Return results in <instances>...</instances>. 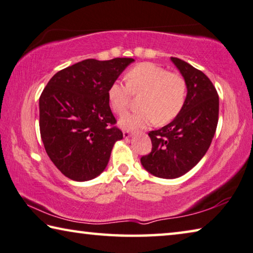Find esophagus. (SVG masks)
I'll return each mask as SVG.
<instances>
[{
	"label": "esophagus",
	"instance_id": "34e87169",
	"mask_svg": "<svg viewBox=\"0 0 253 253\" xmlns=\"http://www.w3.org/2000/svg\"><path fill=\"white\" fill-rule=\"evenodd\" d=\"M131 135H132V132H131V131H129V130H124V131H123V136H124V138H126V139H129Z\"/></svg>",
	"mask_w": 253,
	"mask_h": 253
}]
</instances>
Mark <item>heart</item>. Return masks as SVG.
<instances>
[{
    "label": "heart",
    "instance_id": "heart-1",
    "mask_svg": "<svg viewBox=\"0 0 253 253\" xmlns=\"http://www.w3.org/2000/svg\"><path fill=\"white\" fill-rule=\"evenodd\" d=\"M126 84L114 82L107 89V99L115 113H122L129 105L132 94L139 98L141 110L123 114L119 120L123 129H139L157 123L171 122L183 110L187 83L179 73L168 72L154 63H140L124 76Z\"/></svg>",
    "mask_w": 253,
    "mask_h": 253
}]
</instances>
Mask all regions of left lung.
I'll use <instances>...</instances> for the list:
<instances>
[{
  "label": "left lung",
  "mask_w": 253,
  "mask_h": 253,
  "mask_svg": "<svg viewBox=\"0 0 253 253\" xmlns=\"http://www.w3.org/2000/svg\"><path fill=\"white\" fill-rule=\"evenodd\" d=\"M171 60L187 83L185 104L170 123L149 132L151 152L141 157L146 170L166 179L183 176L198 164L209 150L218 121V95L213 83L179 58Z\"/></svg>",
  "instance_id": "8db88e82"
}]
</instances>
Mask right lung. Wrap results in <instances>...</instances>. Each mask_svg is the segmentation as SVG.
Segmentation results:
<instances>
[{"instance_id":"right-lung-1","label":"right lung","mask_w":253,"mask_h":253,"mask_svg":"<svg viewBox=\"0 0 253 253\" xmlns=\"http://www.w3.org/2000/svg\"><path fill=\"white\" fill-rule=\"evenodd\" d=\"M134 59H85L56 73L39 98V126L45 152L63 175L76 181L97 177L109 163L115 126L107 89Z\"/></svg>"}]
</instances>
